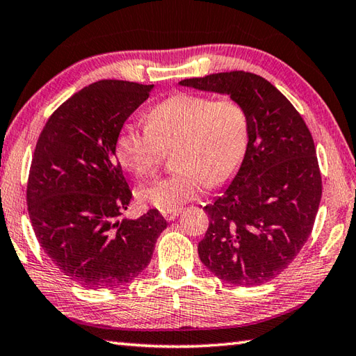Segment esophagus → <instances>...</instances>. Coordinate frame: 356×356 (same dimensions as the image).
I'll return each instance as SVG.
<instances>
[{
    "mask_svg": "<svg viewBox=\"0 0 356 356\" xmlns=\"http://www.w3.org/2000/svg\"><path fill=\"white\" fill-rule=\"evenodd\" d=\"M180 214V210H177V211H171V213H163V218L168 220V222H171V220H174L177 218V216Z\"/></svg>",
    "mask_w": 356,
    "mask_h": 356,
    "instance_id": "esophagus-1",
    "label": "esophagus"
}]
</instances>
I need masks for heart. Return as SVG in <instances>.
<instances>
[{
  "label": "heart",
  "instance_id": "heart-1",
  "mask_svg": "<svg viewBox=\"0 0 356 356\" xmlns=\"http://www.w3.org/2000/svg\"><path fill=\"white\" fill-rule=\"evenodd\" d=\"M250 117L242 104L224 97L174 94L148 113L146 127L120 129L115 154L137 177L160 163L166 148L176 149L179 171L145 184L138 196L162 213L177 211L205 185H220L239 170L248 148Z\"/></svg>",
  "mask_w": 356,
  "mask_h": 356
}]
</instances>
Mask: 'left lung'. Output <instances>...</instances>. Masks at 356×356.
Segmentation results:
<instances>
[{
    "mask_svg": "<svg viewBox=\"0 0 356 356\" xmlns=\"http://www.w3.org/2000/svg\"><path fill=\"white\" fill-rule=\"evenodd\" d=\"M182 86L227 94L247 109L248 148L222 196L204 207L210 225L197 252L219 280L254 287L275 280L307 242L323 180L307 124L262 76L219 72Z\"/></svg>",
    "mask_w": 356,
    "mask_h": 356,
    "instance_id": "obj_1",
    "label": "left lung"
}]
</instances>
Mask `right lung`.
Returning <instances> with one entry per match:
<instances>
[{
    "mask_svg": "<svg viewBox=\"0 0 356 356\" xmlns=\"http://www.w3.org/2000/svg\"><path fill=\"white\" fill-rule=\"evenodd\" d=\"M154 85L102 80L49 117L27 180V210L44 253L86 289H117L148 267L166 228L157 210L118 216L132 193L115 157L117 136Z\"/></svg>",
    "mask_w": 356,
    "mask_h": 356,
    "instance_id": "1",
    "label": "right lung"
}]
</instances>
